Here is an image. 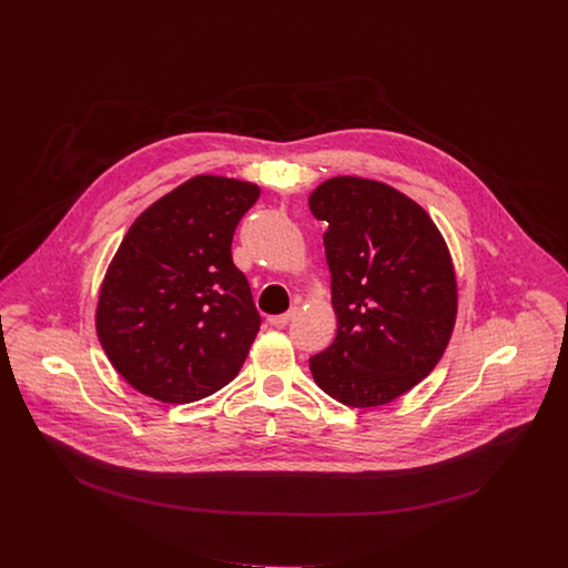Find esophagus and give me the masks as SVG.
Segmentation results:
<instances>
[{
	"label": "esophagus",
	"mask_w": 568,
	"mask_h": 568,
	"mask_svg": "<svg viewBox=\"0 0 568 568\" xmlns=\"http://www.w3.org/2000/svg\"><path fill=\"white\" fill-rule=\"evenodd\" d=\"M298 313V308H290L287 313H281V315H272V317H267V322L272 324V326H287L292 320H294V315Z\"/></svg>",
	"instance_id": "esophagus-1"
}]
</instances>
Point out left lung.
<instances>
[{
	"label": "left lung",
	"instance_id": "1",
	"mask_svg": "<svg viewBox=\"0 0 568 568\" xmlns=\"http://www.w3.org/2000/svg\"><path fill=\"white\" fill-rule=\"evenodd\" d=\"M336 336L308 361L313 379L352 407L384 405L439 363L457 317V278L429 214L397 189L354 175L320 184Z\"/></svg>",
	"mask_w": 568,
	"mask_h": 568
}]
</instances>
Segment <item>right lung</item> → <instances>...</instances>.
I'll return each mask as SVG.
<instances>
[{"label":"right lung","instance_id":"obj_1","mask_svg":"<svg viewBox=\"0 0 568 568\" xmlns=\"http://www.w3.org/2000/svg\"><path fill=\"white\" fill-rule=\"evenodd\" d=\"M260 186L195 175L136 216L102 281L97 333L139 393L193 403L227 386L262 317L232 260Z\"/></svg>","mask_w":568,"mask_h":568}]
</instances>
